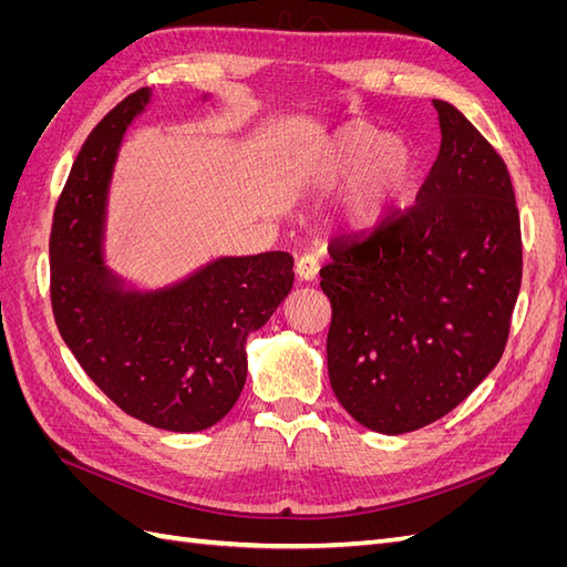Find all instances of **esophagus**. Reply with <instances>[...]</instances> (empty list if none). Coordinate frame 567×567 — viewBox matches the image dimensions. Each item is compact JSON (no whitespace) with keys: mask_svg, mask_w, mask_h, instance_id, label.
I'll list each match as a JSON object with an SVG mask.
<instances>
[{"mask_svg":"<svg viewBox=\"0 0 567 567\" xmlns=\"http://www.w3.org/2000/svg\"><path fill=\"white\" fill-rule=\"evenodd\" d=\"M296 271L302 281H315L319 274V257L312 252H302L296 260Z\"/></svg>","mask_w":567,"mask_h":567,"instance_id":"obj_1","label":"esophagus"}]
</instances>
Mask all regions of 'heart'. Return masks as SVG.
Here are the masks:
<instances>
[{"instance_id":"heart-1","label":"heart","mask_w":567,"mask_h":567,"mask_svg":"<svg viewBox=\"0 0 567 567\" xmlns=\"http://www.w3.org/2000/svg\"><path fill=\"white\" fill-rule=\"evenodd\" d=\"M359 167L362 173L357 177L348 215L354 225H371L414 182L416 153L402 136H381L371 125H350L312 158L310 177L317 186L333 188L350 179Z\"/></svg>"}]
</instances>
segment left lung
<instances>
[{"label": "left lung", "instance_id": "obj_1", "mask_svg": "<svg viewBox=\"0 0 567 567\" xmlns=\"http://www.w3.org/2000/svg\"><path fill=\"white\" fill-rule=\"evenodd\" d=\"M416 203L329 244L321 290L338 402L369 431L442 419L499 362L523 279L516 194L504 158L447 101Z\"/></svg>", "mask_w": 567, "mask_h": 567}]
</instances>
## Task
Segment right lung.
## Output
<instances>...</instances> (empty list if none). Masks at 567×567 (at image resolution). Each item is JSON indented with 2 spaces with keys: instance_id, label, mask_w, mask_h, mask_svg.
I'll list each match as a JSON object with an SVG mask.
<instances>
[{
  "instance_id": "right-lung-1",
  "label": "right lung",
  "mask_w": 567,
  "mask_h": 567,
  "mask_svg": "<svg viewBox=\"0 0 567 567\" xmlns=\"http://www.w3.org/2000/svg\"><path fill=\"white\" fill-rule=\"evenodd\" d=\"M148 99L142 87L120 101L78 153L51 225V310L84 373L125 414L198 433L241 394L246 338L293 288V257H219L161 290L120 286L101 252L106 196L117 146Z\"/></svg>"
}]
</instances>
